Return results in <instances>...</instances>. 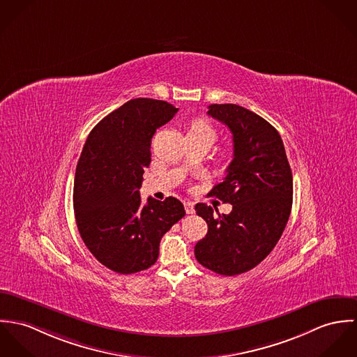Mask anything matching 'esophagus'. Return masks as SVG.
<instances>
[{"instance_id": "34e87169", "label": "esophagus", "mask_w": 357, "mask_h": 357, "mask_svg": "<svg viewBox=\"0 0 357 357\" xmlns=\"http://www.w3.org/2000/svg\"><path fill=\"white\" fill-rule=\"evenodd\" d=\"M185 211H186V213H189V215L195 213V202L186 201V202H185Z\"/></svg>"}]
</instances>
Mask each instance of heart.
Segmentation results:
<instances>
[{"label": "heart", "mask_w": 357, "mask_h": 357, "mask_svg": "<svg viewBox=\"0 0 357 357\" xmlns=\"http://www.w3.org/2000/svg\"><path fill=\"white\" fill-rule=\"evenodd\" d=\"M189 132H195V134H198V135L208 137L212 142H213V139H215V130L212 128L211 124H208V123L204 121V120H196V121L192 124Z\"/></svg>", "instance_id": "1"}]
</instances>
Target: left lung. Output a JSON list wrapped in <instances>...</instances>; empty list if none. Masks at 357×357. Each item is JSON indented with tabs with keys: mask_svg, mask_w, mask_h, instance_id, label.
<instances>
[{
	"mask_svg": "<svg viewBox=\"0 0 357 357\" xmlns=\"http://www.w3.org/2000/svg\"><path fill=\"white\" fill-rule=\"evenodd\" d=\"M208 115L233 134L234 158L223 182L209 192L233 211L220 215L196 205L208 233L195 255L205 268L233 277L255 268L275 248L291 211L293 176L282 138L267 120L236 104H212Z\"/></svg>",
	"mask_w": 357,
	"mask_h": 357,
	"instance_id": "1",
	"label": "left lung"
}]
</instances>
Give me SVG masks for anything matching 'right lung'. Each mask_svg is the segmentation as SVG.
Instances as JSON below:
<instances>
[{
	"mask_svg": "<svg viewBox=\"0 0 357 357\" xmlns=\"http://www.w3.org/2000/svg\"><path fill=\"white\" fill-rule=\"evenodd\" d=\"M178 112L152 98H134L101 120L89 134L74 182V211L80 237L91 255L118 274L153 266L162 236L185 216L175 197H139L151 164L156 130Z\"/></svg>",
	"mask_w": 357,
	"mask_h": 357,
	"instance_id": "1",
	"label": "right lung"
}]
</instances>
